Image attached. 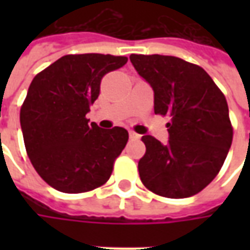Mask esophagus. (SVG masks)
<instances>
[{
	"label": "esophagus",
	"mask_w": 250,
	"mask_h": 250,
	"mask_svg": "<svg viewBox=\"0 0 250 250\" xmlns=\"http://www.w3.org/2000/svg\"><path fill=\"white\" fill-rule=\"evenodd\" d=\"M141 138V135L139 134H136V132H134V131H130V139L131 141H138Z\"/></svg>",
	"instance_id": "1"
}]
</instances>
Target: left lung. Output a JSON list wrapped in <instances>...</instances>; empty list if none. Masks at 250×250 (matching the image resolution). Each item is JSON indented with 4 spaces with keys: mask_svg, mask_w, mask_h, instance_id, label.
I'll use <instances>...</instances> for the list:
<instances>
[{
    "mask_svg": "<svg viewBox=\"0 0 250 250\" xmlns=\"http://www.w3.org/2000/svg\"><path fill=\"white\" fill-rule=\"evenodd\" d=\"M130 60L154 89V112L171 118L167 145L142 136L141 181L166 198L191 197L217 177L231 146L225 95L204 68L179 57L131 55Z\"/></svg>",
    "mask_w": 250,
    "mask_h": 250,
    "instance_id": "obj_1",
    "label": "left lung"
}]
</instances>
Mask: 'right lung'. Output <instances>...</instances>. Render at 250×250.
I'll use <instances>...</instances> for the list:
<instances>
[{"label":"right lung","mask_w":250,"mask_h":250,"mask_svg":"<svg viewBox=\"0 0 250 250\" xmlns=\"http://www.w3.org/2000/svg\"><path fill=\"white\" fill-rule=\"evenodd\" d=\"M127 57L66 55L37 73L20 111L25 148L35 170L59 191L77 194L103 186L127 145L122 127L103 130L85 115L104 75Z\"/></svg>","instance_id":"1"}]
</instances>
